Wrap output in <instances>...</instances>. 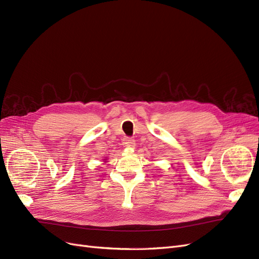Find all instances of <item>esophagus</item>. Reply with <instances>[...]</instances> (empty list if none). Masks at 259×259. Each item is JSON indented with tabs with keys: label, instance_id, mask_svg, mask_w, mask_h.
Here are the masks:
<instances>
[{
	"label": "esophagus",
	"instance_id": "obj_1",
	"mask_svg": "<svg viewBox=\"0 0 259 259\" xmlns=\"http://www.w3.org/2000/svg\"><path fill=\"white\" fill-rule=\"evenodd\" d=\"M134 142H135V140H134L132 137H124L123 138V146L124 147H133Z\"/></svg>",
	"mask_w": 259,
	"mask_h": 259
}]
</instances>
